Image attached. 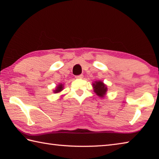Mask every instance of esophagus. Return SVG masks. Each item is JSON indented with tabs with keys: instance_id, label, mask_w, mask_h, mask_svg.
I'll return each mask as SVG.
<instances>
[{
	"instance_id": "obj_1",
	"label": "esophagus",
	"mask_w": 159,
	"mask_h": 159,
	"mask_svg": "<svg viewBox=\"0 0 159 159\" xmlns=\"http://www.w3.org/2000/svg\"><path fill=\"white\" fill-rule=\"evenodd\" d=\"M83 77H84V75L80 74V75H76V76H75V79H83Z\"/></svg>"
}]
</instances>
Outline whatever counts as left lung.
Returning a JSON list of instances; mask_svg holds the SVG:
<instances>
[{"mask_svg":"<svg viewBox=\"0 0 159 159\" xmlns=\"http://www.w3.org/2000/svg\"><path fill=\"white\" fill-rule=\"evenodd\" d=\"M92 86H93L94 93L97 96L101 97V98H104L106 96L108 91V88L103 81H101V80H96V81H94L92 84Z\"/></svg>","mask_w":159,"mask_h":159,"instance_id":"obj_1","label":"left lung"}]
</instances>
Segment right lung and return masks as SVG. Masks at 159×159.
<instances>
[{"label": "right lung", "mask_w": 159, "mask_h": 159, "mask_svg": "<svg viewBox=\"0 0 159 159\" xmlns=\"http://www.w3.org/2000/svg\"><path fill=\"white\" fill-rule=\"evenodd\" d=\"M63 89H64V84L60 83V84H58V86H56L55 90H53V93H60V92L63 91Z\"/></svg>", "instance_id": "1"}]
</instances>
